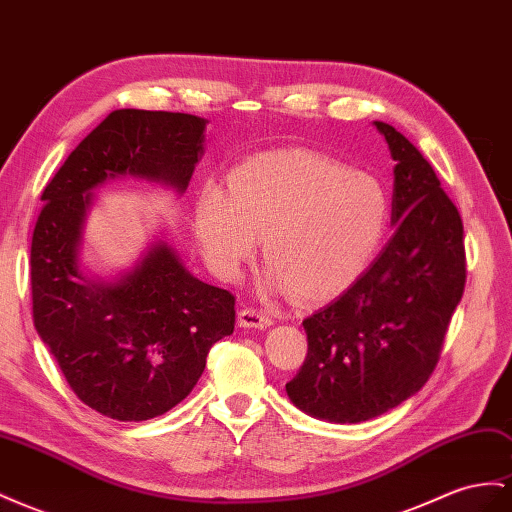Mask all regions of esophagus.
Returning a JSON list of instances; mask_svg holds the SVG:
<instances>
[{
	"mask_svg": "<svg viewBox=\"0 0 512 512\" xmlns=\"http://www.w3.org/2000/svg\"><path fill=\"white\" fill-rule=\"evenodd\" d=\"M273 323V316L260 308H243L239 312V325L241 327H254V329H267Z\"/></svg>",
	"mask_w": 512,
	"mask_h": 512,
	"instance_id": "obj_1",
	"label": "esophagus"
}]
</instances>
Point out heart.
Instances as JSON below:
<instances>
[{
	"label": "heart",
	"instance_id": "heart-1",
	"mask_svg": "<svg viewBox=\"0 0 512 512\" xmlns=\"http://www.w3.org/2000/svg\"><path fill=\"white\" fill-rule=\"evenodd\" d=\"M390 215V198L377 178L312 150H278L237 165L228 196L206 187L193 226L217 278H237L262 237L269 286L316 301L368 267Z\"/></svg>",
	"mask_w": 512,
	"mask_h": 512
}]
</instances>
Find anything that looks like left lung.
Wrapping results in <instances>:
<instances>
[{
	"instance_id": "8db88e82",
	"label": "left lung",
	"mask_w": 512,
	"mask_h": 512,
	"mask_svg": "<svg viewBox=\"0 0 512 512\" xmlns=\"http://www.w3.org/2000/svg\"><path fill=\"white\" fill-rule=\"evenodd\" d=\"M375 124L396 161V230L366 273L303 321L308 355L286 383L299 409L342 424L377 418L428 381L467 278L461 215L433 165Z\"/></svg>"
}]
</instances>
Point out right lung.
<instances>
[{"label":"right lung","instance_id":"obj_1","mask_svg":"<svg viewBox=\"0 0 512 512\" xmlns=\"http://www.w3.org/2000/svg\"><path fill=\"white\" fill-rule=\"evenodd\" d=\"M206 120L116 109L86 135L43 191L32 254V316L81 403L120 422L157 418L193 390L211 347L234 331V295L204 284L157 243L114 284L79 271L92 189L133 174L185 191Z\"/></svg>","mask_w":512,"mask_h":512}]
</instances>
